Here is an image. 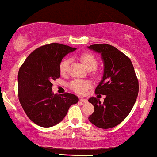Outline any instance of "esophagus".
<instances>
[{"mask_svg":"<svg viewBox=\"0 0 157 157\" xmlns=\"http://www.w3.org/2000/svg\"><path fill=\"white\" fill-rule=\"evenodd\" d=\"M80 101H82V102H84V103H87V100L86 99V98H80Z\"/></svg>","mask_w":157,"mask_h":157,"instance_id":"obj_1","label":"esophagus"}]
</instances>
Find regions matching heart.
<instances>
[{"label": "heart", "instance_id": "heart-1", "mask_svg": "<svg viewBox=\"0 0 157 157\" xmlns=\"http://www.w3.org/2000/svg\"><path fill=\"white\" fill-rule=\"evenodd\" d=\"M79 58L87 70H94L97 67V60L91 53H89V52L82 53ZM70 62V60L68 58H64L61 61L59 64L60 73L61 74L67 73L68 68H69ZM70 87L75 92L78 93L79 94H83L86 92L88 88L90 87V84L87 81L75 79L70 84Z\"/></svg>", "mask_w": 157, "mask_h": 157}]
</instances>
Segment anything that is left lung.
Returning <instances> with one entry per match:
<instances>
[{"mask_svg": "<svg viewBox=\"0 0 157 157\" xmlns=\"http://www.w3.org/2000/svg\"><path fill=\"white\" fill-rule=\"evenodd\" d=\"M88 48L101 54L104 73L95 93L105 95L103 103L96 97L89 98L94 112L88 119L99 128H112L131 111L138 96V79L131 59L115 47L103 44Z\"/></svg>", "mask_w": 157, "mask_h": 157, "instance_id": "obj_1", "label": "left lung"}]
</instances>
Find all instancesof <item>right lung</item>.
<instances>
[{"mask_svg":"<svg viewBox=\"0 0 157 157\" xmlns=\"http://www.w3.org/2000/svg\"><path fill=\"white\" fill-rule=\"evenodd\" d=\"M76 48L58 43L46 44L32 52L19 69V101L32 121L50 128L59 124L78 98L72 93L54 94L52 82L60 77L59 64Z\"/></svg>","mask_w":157,"mask_h":157,"instance_id":"1","label":"right lung"}]
</instances>
